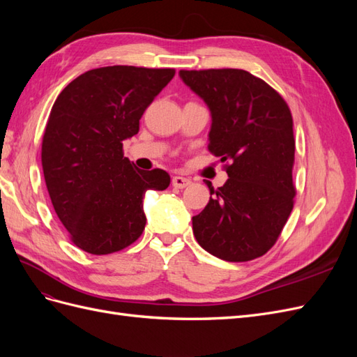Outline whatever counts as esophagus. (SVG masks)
I'll return each instance as SVG.
<instances>
[{
    "mask_svg": "<svg viewBox=\"0 0 357 357\" xmlns=\"http://www.w3.org/2000/svg\"><path fill=\"white\" fill-rule=\"evenodd\" d=\"M190 180L186 177H181V176H174L172 177V186L177 188V189H185L190 185Z\"/></svg>",
    "mask_w": 357,
    "mask_h": 357,
    "instance_id": "1",
    "label": "esophagus"
}]
</instances>
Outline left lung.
I'll return each mask as SVG.
<instances>
[{"label":"left lung","mask_w":357,"mask_h":357,"mask_svg":"<svg viewBox=\"0 0 357 357\" xmlns=\"http://www.w3.org/2000/svg\"><path fill=\"white\" fill-rule=\"evenodd\" d=\"M207 104L208 149L226 165L228 180L192 218L198 244L226 262H247L274 245L294 208V121L271 86L244 70L178 71Z\"/></svg>","instance_id":"obj_1"}]
</instances>
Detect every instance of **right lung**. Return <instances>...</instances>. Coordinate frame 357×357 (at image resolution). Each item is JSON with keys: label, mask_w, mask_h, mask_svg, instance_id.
Returning <instances> with one entry per match:
<instances>
[{"label": "right lung", "mask_w": 357, "mask_h": 357, "mask_svg": "<svg viewBox=\"0 0 357 357\" xmlns=\"http://www.w3.org/2000/svg\"><path fill=\"white\" fill-rule=\"evenodd\" d=\"M172 68L113 66L86 71L52 107L41 164L59 220L73 243L91 255H109L143 234L144 193L164 190V169H138L123 156V142L174 77Z\"/></svg>", "instance_id": "1"}]
</instances>
